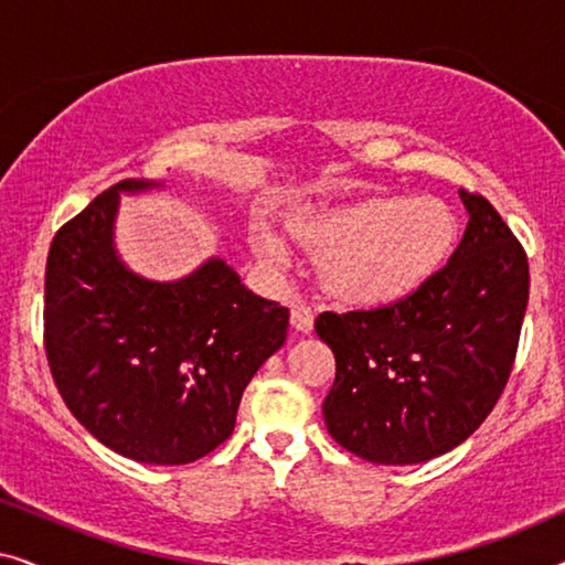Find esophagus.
Returning <instances> with one entry per match:
<instances>
[{
  "label": "esophagus",
  "instance_id": "obj_1",
  "mask_svg": "<svg viewBox=\"0 0 565 565\" xmlns=\"http://www.w3.org/2000/svg\"><path fill=\"white\" fill-rule=\"evenodd\" d=\"M290 323H292V329L300 331V334H308V331L313 329V311H311V306L292 303L290 306Z\"/></svg>",
  "mask_w": 565,
  "mask_h": 565
}]
</instances>
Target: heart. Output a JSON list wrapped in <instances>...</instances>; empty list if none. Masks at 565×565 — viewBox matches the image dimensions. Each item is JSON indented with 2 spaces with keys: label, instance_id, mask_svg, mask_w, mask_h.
I'll use <instances>...</instances> for the list:
<instances>
[{
  "label": "heart",
  "instance_id": "1",
  "mask_svg": "<svg viewBox=\"0 0 565 565\" xmlns=\"http://www.w3.org/2000/svg\"><path fill=\"white\" fill-rule=\"evenodd\" d=\"M290 236L319 257V280L354 306L404 300L431 280L458 244V218L439 198L370 195L327 211L298 215ZM252 249L282 267L288 249L265 223L252 228Z\"/></svg>",
  "mask_w": 565,
  "mask_h": 565
}]
</instances>
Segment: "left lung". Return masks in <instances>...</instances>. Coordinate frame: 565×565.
<instances>
[{
	"mask_svg": "<svg viewBox=\"0 0 565 565\" xmlns=\"http://www.w3.org/2000/svg\"><path fill=\"white\" fill-rule=\"evenodd\" d=\"M460 198L466 234L431 280L396 303L316 319L337 360L323 401L329 435L377 466H412L466 443L512 375L527 254L489 200Z\"/></svg>",
	"mask_w": 565,
	"mask_h": 565,
	"instance_id": "1",
	"label": "left lung"
}]
</instances>
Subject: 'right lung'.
<instances>
[{"instance_id": "1", "label": "right lung", "mask_w": 565, "mask_h": 565, "mask_svg": "<svg viewBox=\"0 0 565 565\" xmlns=\"http://www.w3.org/2000/svg\"><path fill=\"white\" fill-rule=\"evenodd\" d=\"M118 182L66 221L45 262L43 344L84 429L122 458L184 466L226 443L242 393L288 337V308L246 290L223 259L143 280L113 246Z\"/></svg>"}]
</instances>
